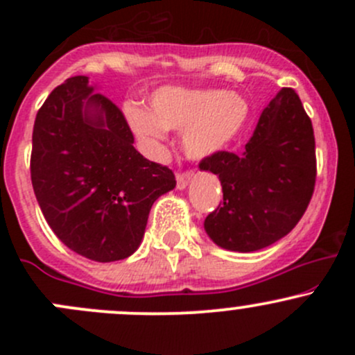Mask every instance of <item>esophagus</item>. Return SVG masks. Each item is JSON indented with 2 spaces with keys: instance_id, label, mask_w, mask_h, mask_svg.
I'll use <instances>...</instances> for the list:
<instances>
[{
  "instance_id": "obj_1",
  "label": "esophagus",
  "mask_w": 355,
  "mask_h": 355,
  "mask_svg": "<svg viewBox=\"0 0 355 355\" xmlns=\"http://www.w3.org/2000/svg\"><path fill=\"white\" fill-rule=\"evenodd\" d=\"M192 177H194V171H178V173H177V187L178 189L187 187V184L192 180Z\"/></svg>"
}]
</instances>
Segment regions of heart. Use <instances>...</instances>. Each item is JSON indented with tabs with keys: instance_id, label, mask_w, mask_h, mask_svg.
Returning a JSON list of instances; mask_svg holds the SVG:
<instances>
[{
	"instance_id": "heart-1",
	"label": "heart",
	"mask_w": 355,
	"mask_h": 355,
	"mask_svg": "<svg viewBox=\"0 0 355 355\" xmlns=\"http://www.w3.org/2000/svg\"><path fill=\"white\" fill-rule=\"evenodd\" d=\"M128 120L141 141L157 148L164 130L180 132L191 157H206L221 151L244 127L249 105L235 92L220 89L163 87L153 96L151 113L128 108Z\"/></svg>"
}]
</instances>
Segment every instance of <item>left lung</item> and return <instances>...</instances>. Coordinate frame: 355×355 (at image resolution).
Returning a JSON list of instances; mask_svg holds the SVG:
<instances>
[{
    "mask_svg": "<svg viewBox=\"0 0 355 355\" xmlns=\"http://www.w3.org/2000/svg\"><path fill=\"white\" fill-rule=\"evenodd\" d=\"M218 175L223 200L204 220L214 244L252 252L292 232L316 185V142L299 94L284 87L259 116L242 155L218 151L199 163Z\"/></svg>",
    "mask_w": 355,
    "mask_h": 355,
    "instance_id": "left-lung-1",
    "label": "left lung"
}]
</instances>
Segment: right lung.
<instances>
[{
  "mask_svg": "<svg viewBox=\"0 0 355 355\" xmlns=\"http://www.w3.org/2000/svg\"><path fill=\"white\" fill-rule=\"evenodd\" d=\"M31 180L56 237L99 263L130 256L155 200L177 185L134 148L125 114L84 75L53 89L35 114Z\"/></svg>",
  "mask_w": 355,
  "mask_h": 355,
  "instance_id": "right-lung-1",
  "label": "right lung"
}]
</instances>
